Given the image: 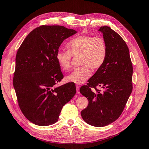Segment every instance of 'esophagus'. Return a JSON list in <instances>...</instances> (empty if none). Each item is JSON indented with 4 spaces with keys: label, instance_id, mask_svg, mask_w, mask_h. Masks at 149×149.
<instances>
[{
    "label": "esophagus",
    "instance_id": "esophagus-1",
    "mask_svg": "<svg viewBox=\"0 0 149 149\" xmlns=\"http://www.w3.org/2000/svg\"><path fill=\"white\" fill-rule=\"evenodd\" d=\"M76 91H77V93L79 94V86L78 84H76Z\"/></svg>",
    "mask_w": 149,
    "mask_h": 149
}]
</instances>
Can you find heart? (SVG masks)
Listing matches in <instances>:
<instances>
[{
  "instance_id": "obj_1",
  "label": "heart",
  "mask_w": 149,
  "mask_h": 149,
  "mask_svg": "<svg viewBox=\"0 0 149 149\" xmlns=\"http://www.w3.org/2000/svg\"><path fill=\"white\" fill-rule=\"evenodd\" d=\"M69 51L58 49L56 58L58 65L63 71L71 68L72 55L80 56L79 64L81 67L74 70L66 76V80L75 84H83L90 78L91 70H97L106 61L107 48L106 42L102 37L81 35L71 40L67 43Z\"/></svg>"
}]
</instances>
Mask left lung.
<instances>
[{"label": "left lung", "instance_id": "obj_1", "mask_svg": "<svg viewBox=\"0 0 149 149\" xmlns=\"http://www.w3.org/2000/svg\"><path fill=\"white\" fill-rule=\"evenodd\" d=\"M106 42L107 54L104 63L79 91L88 99V107L81 114L87 124L104 127L114 122L123 112L132 91L133 68L129 48L124 40L109 26L98 30ZM96 85L103 92L97 90ZM95 88L96 92L92 91Z\"/></svg>", "mask_w": 149, "mask_h": 149}]
</instances>
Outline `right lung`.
I'll return each instance as SVG.
<instances>
[{
    "instance_id": "add662e5",
    "label": "right lung",
    "mask_w": 149,
    "mask_h": 149,
    "mask_svg": "<svg viewBox=\"0 0 149 149\" xmlns=\"http://www.w3.org/2000/svg\"><path fill=\"white\" fill-rule=\"evenodd\" d=\"M76 33L63 26L42 25L31 31L18 49L13 88L22 113L35 125L56 123L62 107L76 94L73 83L56 86L63 78L56 54L63 42Z\"/></svg>"
}]
</instances>
